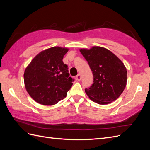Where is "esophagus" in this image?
I'll return each mask as SVG.
<instances>
[{
  "mask_svg": "<svg viewBox=\"0 0 150 150\" xmlns=\"http://www.w3.org/2000/svg\"><path fill=\"white\" fill-rule=\"evenodd\" d=\"M76 80L77 81H80L81 79V75L79 74H78L76 76Z\"/></svg>",
  "mask_w": 150,
  "mask_h": 150,
  "instance_id": "1",
  "label": "esophagus"
}]
</instances>
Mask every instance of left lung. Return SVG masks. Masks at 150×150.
Returning <instances> with one entry per match:
<instances>
[{
	"label": "left lung",
	"instance_id": "left-lung-1",
	"mask_svg": "<svg viewBox=\"0 0 150 150\" xmlns=\"http://www.w3.org/2000/svg\"><path fill=\"white\" fill-rule=\"evenodd\" d=\"M79 51L88 61L94 81L85 92L91 100L107 104L118 98L127 83L126 68L115 54L106 48L93 46Z\"/></svg>",
	"mask_w": 150,
	"mask_h": 150
}]
</instances>
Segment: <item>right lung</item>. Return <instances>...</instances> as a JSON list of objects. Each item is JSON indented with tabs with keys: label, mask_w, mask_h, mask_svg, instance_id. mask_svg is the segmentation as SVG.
Masks as SVG:
<instances>
[{
	"label": "right lung",
	"mask_w": 150,
	"mask_h": 150,
	"mask_svg": "<svg viewBox=\"0 0 150 150\" xmlns=\"http://www.w3.org/2000/svg\"><path fill=\"white\" fill-rule=\"evenodd\" d=\"M68 51V48L58 46L45 49L25 68V88L35 101L51 106L66 97L73 81L62 61Z\"/></svg>",
	"instance_id": "1"
}]
</instances>
